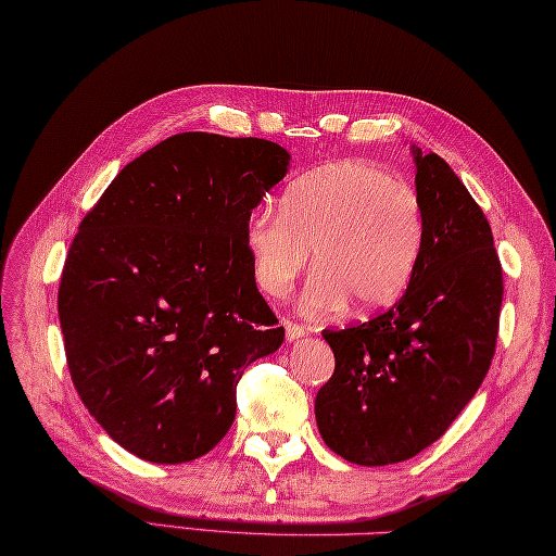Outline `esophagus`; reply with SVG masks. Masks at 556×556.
Returning a JSON list of instances; mask_svg holds the SVG:
<instances>
[{"label": "esophagus", "mask_w": 556, "mask_h": 556, "mask_svg": "<svg viewBox=\"0 0 556 556\" xmlns=\"http://www.w3.org/2000/svg\"><path fill=\"white\" fill-rule=\"evenodd\" d=\"M282 326H286V338L290 343L300 341V338L307 336V328L300 326V324H292V321H282Z\"/></svg>", "instance_id": "34e87169"}]
</instances>
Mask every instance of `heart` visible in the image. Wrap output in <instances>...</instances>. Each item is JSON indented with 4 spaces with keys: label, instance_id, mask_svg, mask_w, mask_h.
Masks as SVG:
<instances>
[{
    "label": "heart",
    "instance_id": "1",
    "mask_svg": "<svg viewBox=\"0 0 556 556\" xmlns=\"http://www.w3.org/2000/svg\"><path fill=\"white\" fill-rule=\"evenodd\" d=\"M425 244L422 206L387 167L367 161L328 165L294 182L280 213L249 215L244 247L254 280L270 298L290 292L309 264L304 307L350 304L353 314L387 309L410 286Z\"/></svg>",
    "mask_w": 556,
    "mask_h": 556
}]
</instances>
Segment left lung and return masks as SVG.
I'll return each instance as SVG.
<instances>
[{"label":"left lung","instance_id":"1","mask_svg":"<svg viewBox=\"0 0 556 556\" xmlns=\"http://www.w3.org/2000/svg\"><path fill=\"white\" fill-rule=\"evenodd\" d=\"M425 244L403 298L324 331L336 371L316 393L324 444L355 466L417 456L446 432L492 365L504 298L492 228L460 177L410 146Z\"/></svg>","mask_w":556,"mask_h":556}]
</instances>
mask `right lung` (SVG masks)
<instances>
[{"label":"right lung","instance_id":"add662e5","mask_svg":"<svg viewBox=\"0 0 556 556\" xmlns=\"http://www.w3.org/2000/svg\"><path fill=\"white\" fill-rule=\"evenodd\" d=\"M290 161L264 139L169 136L78 225L56 298L66 365L134 456L177 466L208 453L232 427L244 369L282 345L244 228Z\"/></svg>","mask_w":556,"mask_h":556}]
</instances>
